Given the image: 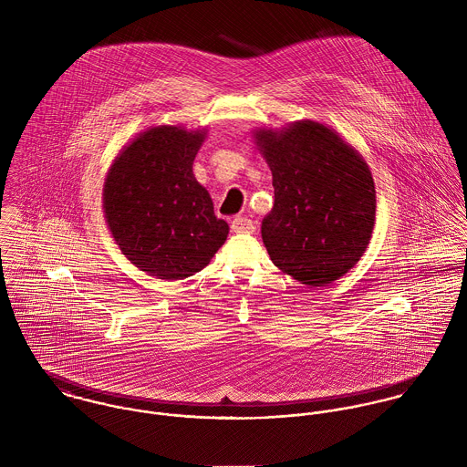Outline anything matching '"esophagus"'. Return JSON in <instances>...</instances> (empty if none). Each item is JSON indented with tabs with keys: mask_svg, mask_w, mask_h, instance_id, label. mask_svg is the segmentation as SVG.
Returning a JSON list of instances; mask_svg holds the SVG:
<instances>
[{
	"mask_svg": "<svg viewBox=\"0 0 467 467\" xmlns=\"http://www.w3.org/2000/svg\"><path fill=\"white\" fill-rule=\"evenodd\" d=\"M232 230L237 234H254L255 232V223L248 217H234L232 221Z\"/></svg>",
	"mask_w": 467,
	"mask_h": 467,
	"instance_id": "obj_1",
	"label": "esophagus"
}]
</instances>
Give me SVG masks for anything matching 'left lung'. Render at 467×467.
I'll return each instance as SVG.
<instances>
[{
	"label": "left lung",
	"mask_w": 467,
	"mask_h": 467,
	"mask_svg": "<svg viewBox=\"0 0 467 467\" xmlns=\"http://www.w3.org/2000/svg\"><path fill=\"white\" fill-rule=\"evenodd\" d=\"M273 176L263 241L280 271L324 287L363 257L376 221V187L363 156L317 120L254 130Z\"/></svg>",
	"instance_id": "left-lung-1"
}]
</instances>
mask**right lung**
<instances>
[{
	"mask_svg": "<svg viewBox=\"0 0 467 467\" xmlns=\"http://www.w3.org/2000/svg\"><path fill=\"white\" fill-rule=\"evenodd\" d=\"M206 130L154 126L113 160L102 191L111 237L131 265L161 280L206 266L228 237L208 191L192 172Z\"/></svg>",
	"mask_w": 467,
	"mask_h": 467,
	"instance_id": "right-lung-1",
	"label": "right lung"
}]
</instances>
